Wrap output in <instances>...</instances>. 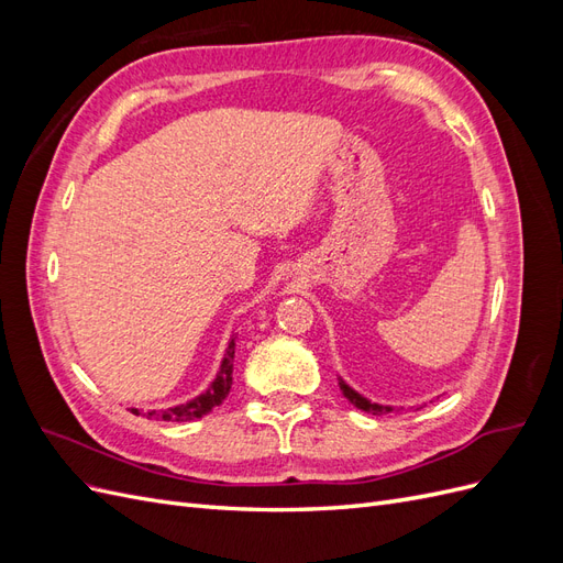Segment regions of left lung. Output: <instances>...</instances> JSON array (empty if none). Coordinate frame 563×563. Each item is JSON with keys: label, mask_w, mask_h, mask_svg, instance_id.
<instances>
[{"label": "left lung", "mask_w": 563, "mask_h": 563, "mask_svg": "<svg viewBox=\"0 0 563 563\" xmlns=\"http://www.w3.org/2000/svg\"><path fill=\"white\" fill-rule=\"evenodd\" d=\"M338 385H340V389H343L345 399H347L350 404H354L356 408H362V411H366V413H373V416H387V413H397V411H399V408H395V406H383V404H376V401L366 399L364 395H360V391L352 389L343 378H338ZM401 408H404V406H401Z\"/></svg>", "instance_id": "obj_1"}]
</instances>
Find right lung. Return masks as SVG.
Here are the masks:
<instances>
[{"instance_id": "1", "label": "right lung", "mask_w": 563, "mask_h": 563, "mask_svg": "<svg viewBox=\"0 0 563 563\" xmlns=\"http://www.w3.org/2000/svg\"><path fill=\"white\" fill-rule=\"evenodd\" d=\"M232 366H234V338H230L228 350L223 362H220V371L218 376L213 378V383L209 385L207 391H201L199 397L172 406V408H162V411H147L143 416L155 418V420H172V422H187V420H197L203 418L207 413H211L216 406H220L225 401V397L230 395L232 387ZM135 416H141L139 408H131Z\"/></svg>"}]
</instances>
